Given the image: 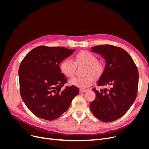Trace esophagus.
<instances>
[{
	"label": "esophagus",
	"instance_id": "1",
	"mask_svg": "<svg viewBox=\"0 0 149 149\" xmlns=\"http://www.w3.org/2000/svg\"><path fill=\"white\" fill-rule=\"evenodd\" d=\"M86 91H87L86 89H79V92L80 93H84V92H86Z\"/></svg>",
	"mask_w": 149,
	"mask_h": 149
}]
</instances>
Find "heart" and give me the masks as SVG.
Returning a JSON list of instances; mask_svg holds the SVG:
<instances>
[{
	"label": "heart",
	"mask_w": 149,
	"mask_h": 149,
	"mask_svg": "<svg viewBox=\"0 0 149 149\" xmlns=\"http://www.w3.org/2000/svg\"><path fill=\"white\" fill-rule=\"evenodd\" d=\"M76 65H84L85 68L81 77H74L69 81L71 85L76 86L80 88H86L93 82L94 78H97L103 71V65L97 61L96 56L91 52L82 50L76 54L74 56ZM60 69L63 74L67 77L73 76L75 71L74 63L70 59H65L60 65Z\"/></svg>",
	"instance_id": "b5f03b06"
}]
</instances>
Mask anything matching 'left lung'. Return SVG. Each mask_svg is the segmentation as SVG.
Wrapping results in <instances>:
<instances>
[{"label": "left lung", "instance_id": "obj_1", "mask_svg": "<svg viewBox=\"0 0 149 149\" xmlns=\"http://www.w3.org/2000/svg\"><path fill=\"white\" fill-rule=\"evenodd\" d=\"M92 51L104 58L106 65L97 86H108L97 91L89 105L93 114L100 120L109 123L124 116L137 97L139 72L129 54L120 47L102 45L91 47Z\"/></svg>", "mask_w": 149, "mask_h": 149}]
</instances>
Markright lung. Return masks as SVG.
Segmentation results:
<instances>
[{
  "label": "right lung",
  "instance_id": "add662e5",
  "mask_svg": "<svg viewBox=\"0 0 149 149\" xmlns=\"http://www.w3.org/2000/svg\"><path fill=\"white\" fill-rule=\"evenodd\" d=\"M76 49L40 46L22 61L19 69L20 95L29 109L38 118L53 120L68 109L79 94L75 86L62 89L67 79L60 63Z\"/></svg>",
  "mask_w": 149,
  "mask_h": 149
}]
</instances>
